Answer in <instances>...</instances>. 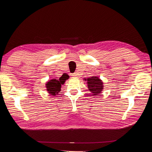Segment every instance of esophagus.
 I'll use <instances>...</instances> for the list:
<instances>
[{
  "label": "esophagus",
  "instance_id": "esophagus-1",
  "mask_svg": "<svg viewBox=\"0 0 152 152\" xmlns=\"http://www.w3.org/2000/svg\"><path fill=\"white\" fill-rule=\"evenodd\" d=\"M72 76H74V77H76V76H78V73H77V72H75L74 74H72Z\"/></svg>",
  "mask_w": 152,
  "mask_h": 152
}]
</instances>
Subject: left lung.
Wrapping results in <instances>:
<instances>
[{
  "label": "left lung",
  "instance_id": "1",
  "mask_svg": "<svg viewBox=\"0 0 152 152\" xmlns=\"http://www.w3.org/2000/svg\"><path fill=\"white\" fill-rule=\"evenodd\" d=\"M88 84V90L90 92V94L93 96H97L102 92L104 85L103 81L97 76H91V77L86 78H84Z\"/></svg>",
  "mask_w": 152,
  "mask_h": 152
}]
</instances>
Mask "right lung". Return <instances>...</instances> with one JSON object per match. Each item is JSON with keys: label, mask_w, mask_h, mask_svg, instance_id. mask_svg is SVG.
<instances>
[{"label": "right lung", "mask_w": 152, "mask_h": 152, "mask_svg": "<svg viewBox=\"0 0 152 152\" xmlns=\"http://www.w3.org/2000/svg\"><path fill=\"white\" fill-rule=\"evenodd\" d=\"M69 76L67 74H63V75L59 78H53V79L49 80L46 83L45 87L48 93L50 95L55 96L59 93V92L61 90L62 85L64 84L65 81L67 79H69Z\"/></svg>", "instance_id": "add662e5"}]
</instances>
